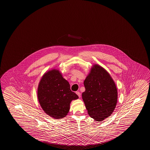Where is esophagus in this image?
<instances>
[{
  "instance_id": "esophagus-1",
  "label": "esophagus",
  "mask_w": 150,
  "mask_h": 150,
  "mask_svg": "<svg viewBox=\"0 0 150 150\" xmlns=\"http://www.w3.org/2000/svg\"><path fill=\"white\" fill-rule=\"evenodd\" d=\"M76 93L78 95V96H79V98L81 97V93H80L79 91H76Z\"/></svg>"
}]
</instances>
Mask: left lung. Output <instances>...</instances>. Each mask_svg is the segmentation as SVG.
I'll return each instance as SVG.
<instances>
[{"mask_svg":"<svg viewBox=\"0 0 150 150\" xmlns=\"http://www.w3.org/2000/svg\"><path fill=\"white\" fill-rule=\"evenodd\" d=\"M85 91L82 98L91 117L101 121L112 113L118 93L115 83L102 67L95 65L83 82Z\"/></svg>","mask_w":150,"mask_h":150,"instance_id":"1","label":"left lung"}]
</instances>
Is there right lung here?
I'll use <instances>...</instances> for the list:
<instances>
[{"instance_id": "right-lung-1", "label": "right lung", "mask_w": 150, "mask_h": 150, "mask_svg": "<svg viewBox=\"0 0 150 150\" xmlns=\"http://www.w3.org/2000/svg\"><path fill=\"white\" fill-rule=\"evenodd\" d=\"M38 98L43 110L54 119L64 118L69 110L71 100L79 96L71 90L69 82L57 69L46 73L40 81Z\"/></svg>"}]
</instances>
